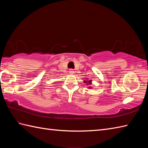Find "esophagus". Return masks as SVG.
Instances as JSON below:
<instances>
[{"label":"esophagus","mask_w":148,"mask_h":148,"mask_svg":"<svg viewBox=\"0 0 148 148\" xmlns=\"http://www.w3.org/2000/svg\"><path fill=\"white\" fill-rule=\"evenodd\" d=\"M74 72V70L73 69H70V70H69V73H70L71 74H72Z\"/></svg>","instance_id":"obj_1"}]
</instances>
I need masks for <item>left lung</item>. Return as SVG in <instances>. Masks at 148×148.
<instances>
[{
    "label": "left lung",
    "instance_id": "obj_1",
    "mask_svg": "<svg viewBox=\"0 0 148 148\" xmlns=\"http://www.w3.org/2000/svg\"><path fill=\"white\" fill-rule=\"evenodd\" d=\"M84 83H86L87 85H90L91 84H92V80H89V81H84ZM88 88H92V87L91 86H89Z\"/></svg>",
    "mask_w": 148,
    "mask_h": 148
}]
</instances>
